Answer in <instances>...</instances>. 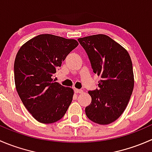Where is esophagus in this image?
<instances>
[{
    "label": "esophagus",
    "mask_w": 152,
    "mask_h": 152,
    "mask_svg": "<svg viewBox=\"0 0 152 152\" xmlns=\"http://www.w3.org/2000/svg\"><path fill=\"white\" fill-rule=\"evenodd\" d=\"M74 92H75V93H83V90H79V89L75 88L74 89Z\"/></svg>",
    "instance_id": "esophagus-1"
}]
</instances>
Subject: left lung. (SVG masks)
<instances>
[{
	"instance_id": "1",
	"label": "left lung",
	"mask_w": 152,
	"mask_h": 152,
	"mask_svg": "<svg viewBox=\"0 0 152 152\" xmlns=\"http://www.w3.org/2000/svg\"><path fill=\"white\" fill-rule=\"evenodd\" d=\"M85 49L93 73L101 76L99 89L90 90L91 103L85 113L92 121L110 124L122 115L134 88L131 58L120 44L105 34L79 38Z\"/></svg>"
}]
</instances>
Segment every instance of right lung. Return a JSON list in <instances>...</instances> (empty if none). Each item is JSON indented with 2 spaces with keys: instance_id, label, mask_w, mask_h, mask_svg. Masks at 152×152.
I'll return each instance as SVG.
<instances>
[{
  "instance_id": "add662e5",
  "label": "right lung",
  "mask_w": 152,
  "mask_h": 152,
  "mask_svg": "<svg viewBox=\"0 0 152 152\" xmlns=\"http://www.w3.org/2000/svg\"><path fill=\"white\" fill-rule=\"evenodd\" d=\"M79 45L76 39L39 34L21 46L14 65L16 90L23 104L37 121L60 120L73 100V90L53 79L56 68Z\"/></svg>"
}]
</instances>
